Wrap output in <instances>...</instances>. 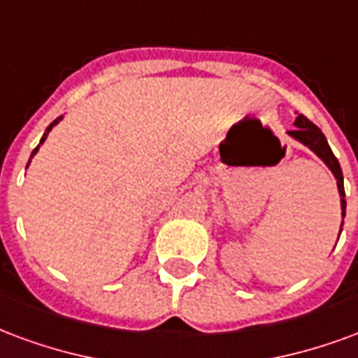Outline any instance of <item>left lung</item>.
Returning <instances> with one entry per match:
<instances>
[{"mask_svg": "<svg viewBox=\"0 0 358 358\" xmlns=\"http://www.w3.org/2000/svg\"><path fill=\"white\" fill-rule=\"evenodd\" d=\"M294 131H288L287 134L290 138L298 140L300 144H303L306 148H309L311 152L317 155V157L324 163V165L332 171L336 178V184H338V192H340V203H341V216L345 218V189H343V174H341V166L338 163V159L330 150V145H328L327 138H324V134L320 131L319 127L313 125L311 121L303 115H298V117L294 119ZM341 226H343V222H341ZM341 233V227H340Z\"/></svg>", "mask_w": 358, "mask_h": 358, "instance_id": "1", "label": "left lung"}]
</instances>
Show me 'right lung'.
Segmentation results:
<instances>
[{"label": "right lung", "mask_w": 358, "mask_h": 358, "mask_svg": "<svg viewBox=\"0 0 358 358\" xmlns=\"http://www.w3.org/2000/svg\"><path fill=\"white\" fill-rule=\"evenodd\" d=\"M60 121H62V115H60V117H57V119H55V121H52L51 125H49V127H47V129H45L43 136H41V140H39L38 148H36V150H34V152H31V155H30V161H31V157H34V155H36V153H38V150H39V148H41V144H43L45 140H47V136H49V132L52 131V127H57L58 123H60ZM30 161H28V165H30ZM28 165H26V169H28Z\"/></svg>", "instance_id": "add662e5"}]
</instances>
